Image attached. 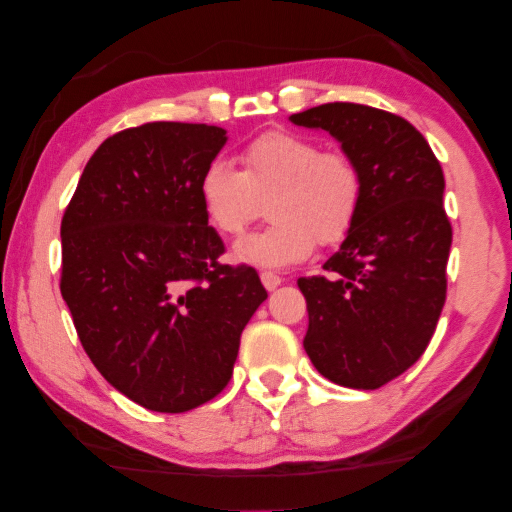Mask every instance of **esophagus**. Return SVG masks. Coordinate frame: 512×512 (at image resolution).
I'll return each instance as SVG.
<instances>
[{
    "instance_id": "esophagus-1",
    "label": "esophagus",
    "mask_w": 512,
    "mask_h": 512,
    "mask_svg": "<svg viewBox=\"0 0 512 512\" xmlns=\"http://www.w3.org/2000/svg\"><path fill=\"white\" fill-rule=\"evenodd\" d=\"M261 281H263V285H265V290H276L281 285V276H276L274 272H263L261 274Z\"/></svg>"
}]
</instances>
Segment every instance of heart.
<instances>
[{"mask_svg":"<svg viewBox=\"0 0 512 512\" xmlns=\"http://www.w3.org/2000/svg\"><path fill=\"white\" fill-rule=\"evenodd\" d=\"M242 173L213 159L197 179L206 222L222 236H238L270 197L265 229L233 245V258L258 267L297 265L315 245H339L362 206V170L344 150H324L306 134L272 130L240 152Z\"/></svg>","mask_w":512,"mask_h":512,"instance_id":"b5f03b06","label":"heart"}]
</instances>
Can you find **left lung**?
Returning a JSON list of instances; mask_svg holds the SVG:
<instances>
[{
    "label": "left lung",
    "mask_w": 512,
    "mask_h": 512,
    "mask_svg": "<svg viewBox=\"0 0 512 512\" xmlns=\"http://www.w3.org/2000/svg\"><path fill=\"white\" fill-rule=\"evenodd\" d=\"M324 130L362 170V206L330 276L299 279L308 303L303 348L315 369L348 389H380L432 339L445 303L452 227L445 177L414 125L357 103H326L292 114Z\"/></svg>",
    "instance_id": "left-lung-1"
}]
</instances>
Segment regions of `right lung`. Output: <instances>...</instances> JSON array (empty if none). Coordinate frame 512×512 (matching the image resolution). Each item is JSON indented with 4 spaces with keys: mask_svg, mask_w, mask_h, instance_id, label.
<instances>
[{
    "mask_svg": "<svg viewBox=\"0 0 512 512\" xmlns=\"http://www.w3.org/2000/svg\"><path fill=\"white\" fill-rule=\"evenodd\" d=\"M227 130L157 121L116 132L80 175L60 227V292L80 344L137 405L182 414L227 387L267 299L254 267L222 265L197 197Z\"/></svg>",
    "mask_w": 512,
    "mask_h": 512,
    "instance_id": "1",
    "label": "right lung"
}]
</instances>
